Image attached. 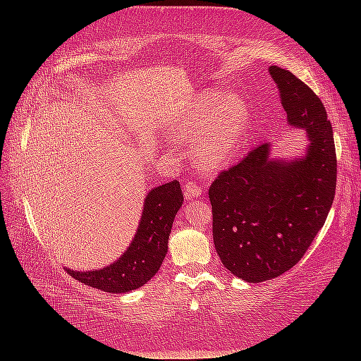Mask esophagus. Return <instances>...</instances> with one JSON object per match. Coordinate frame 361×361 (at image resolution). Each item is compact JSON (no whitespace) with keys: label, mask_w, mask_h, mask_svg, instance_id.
I'll use <instances>...</instances> for the list:
<instances>
[{"label":"esophagus","mask_w":361,"mask_h":361,"mask_svg":"<svg viewBox=\"0 0 361 361\" xmlns=\"http://www.w3.org/2000/svg\"><path fill=\"white\" fill-rule=\"evenodd\" d=\"M183 190H185V197L188 199H199L203 194V187L197 182H187L185 183Z\"/></svg>","instance_id":"34e87169"}]
</instances>
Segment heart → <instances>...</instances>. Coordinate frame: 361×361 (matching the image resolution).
Segmentation results:
<instances>
[{
    "label": "heart",
    "instance_id": "1",
    "mask_svg": "<svg viewBox=\"0 0 361 361\" xmlns=\"http://www.w3.org/2000/svg\"><path fill=\"white\" fill-rule=\"evenodd\" d=\"M250 123L245 101L235 92L207 89L173 117L167 135L194 143L192 155L204 170H220L233 159Z\"/></svg>",
    "mask_w": 361,
    "mask_h": 361
}]
</instances>
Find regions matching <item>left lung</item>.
<instances>
[{
  "mask_svg": "<svg viewBox=\"0 0 361 361\" xmlns=\"http://www.w3.org/2000/svg\"><path fill=\"white\" fill-rule=\"evenodd\" d=\"M268 72L288 125L307 137L304 155L274 158L271 143H262L209 188L216 253L248 283L276 279L298 264L331 209L337 176L333 129L321 99L289 71Z\"/></svg>",
  "mask_w": 361,
  "mask_h": 361,
  "instance_id": "1",
  "label": "left lung"
}]
</instances>
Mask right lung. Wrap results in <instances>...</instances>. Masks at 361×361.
Listing matches in <instances>:
<instances>
[{"label":"right lung","instance_id":"right-lung-1","mask_svg":"<svg viewBox=\"0 0 361 361\" xmlns=\"http://www.w3.org/2000/svg\"><path fill=\"white\" fill-rule=\"evenodd\" d=\"M182 203L178 180L152 188L145 199L137 232L122 256L101 269L66 271L84 285L110 293H126L146 285L167 255L174 216Z\"/></svg>","mask_w":361,"mask_h":361}]
</instances>
